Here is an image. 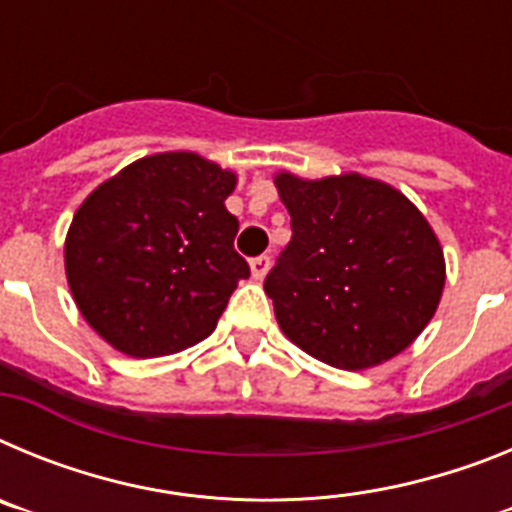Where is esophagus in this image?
I'll return each mask as SVG.
<instances>
[{
	"instance_id": "34e87169",
	"label": "esophagus",
	"mask_w": 512,
	"mask_h": 512,
	"mask_svg": "<svg viewBox=\"0 0 512 512\" xmlns=\"http://www.w3.org/2000/svg\"><path fill=\"white\" fill-rule=\"evenodd\" d=\"M266 271H269V256L266 253H261V256H256V259H251V274L253 279H264Z\"/></svg>"
}]
</instances>
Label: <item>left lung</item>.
<instances>
[{"mask_svg": "<svg viewBox=\"0 0 512 512\" xmlns=\"http://www.w3.org/2000/svg\"><path fill=\"white\" fill-rule=\"evenodd\" d=\"M292 241L264 279L284 336L338 369H366L418 338L443 292L431 225L397 189L359 174L277 176Z\"/></svg>", "mask_w": 512, "mask_h": 512, "instance_id": "obj_1", "label": "left lung"}]
</instances>
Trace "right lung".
<instances>
[{
    "mask_svg": "<svg viewBox=\"0 0 512 512\" xmlns=\"http://www.w3.org/2000/svg\"><path fill=\"white\" fill-rule=\"evenodd\" d=\"M233 187L230 171L194 153H158L89 194L66 238V277L104 341L148 359L210 336L251 274L225 210Z\"/></svg>",
    "mask_w": 512,
    "mask_h": 512,
    "instance_id": "obj_1",
    "label": "right lung"
}]
</instances>
